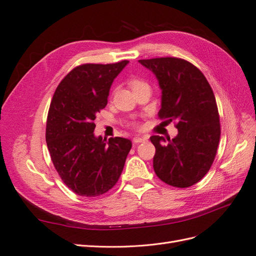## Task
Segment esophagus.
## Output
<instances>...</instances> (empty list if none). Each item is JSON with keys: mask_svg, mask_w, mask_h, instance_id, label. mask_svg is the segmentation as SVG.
Wrapping results in <instances>:
<instances>
[{"mask_svg": "<svg viewBox=\"0 0 256 256\" xmlns=\"http://www.w3.org/2000/svg\"><path fill=\"white\" fill-rule=\"evenodd\" d=\"M145 141H147V138H144V136H136V138H134V142L136 144L143 143V142H145Z\"/></svg>", "mask_w": 256, "mask_h": 256, "instance_id": "1", "label": "esophagus"}]
</instances>
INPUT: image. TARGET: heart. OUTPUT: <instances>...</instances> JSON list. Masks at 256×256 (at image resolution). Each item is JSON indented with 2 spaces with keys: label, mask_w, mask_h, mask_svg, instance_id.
I'll return each instance as SVG.
<instances>
[{
  "label": "heart",
  "mask_w": 256,
  "mask_h": 256,
  "mask_svg": "<svg viewBox=\"0 0 256 256\" xmlns=\"http://www.w3.org/2000/svg\"><path fill=\"white\" fill-rule=\"evenodd\" d=\"M129 86L131 88V90H136L138 88L146 86V83L143 82L140 79H132V80H130V82H129Z\"/></svg>",
  "instance_id": "obj_1"
}]
</instances>
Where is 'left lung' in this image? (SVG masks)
I'll use <instances>...</instances> for the list:
<instances>
[{
  "label": "left lung",
  "mask_w": 256,
  "mask_h": 256,
  "mask_svg": "<svg viewBox=\"0 0 256 256\" xmlns=\"http://www.w3.org/2000/svg\"><path fill=\"white\" fill-rule=\"evenodd\" d=\"M154 74L161 90L160 118L177 122L174 138L150 136L156 147L154 173L162 182L187 188L206 175L220 141V120L214 92L204 74L176 58L140 60Z\"/></svg>",
  "instance_id": "1"
}]
</instances>
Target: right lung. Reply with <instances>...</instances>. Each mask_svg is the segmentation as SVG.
I'll use <instances>...</instances> for the list:
<instances>
[{
  "instance_id": "right-lung-1",
  "label": "right lung",
  "mask_w": 256,
  "mask_h": 256,
  "mask_svg": "<svg viewBox=\"0 0 256 256\" xmlns=\"http://www.w3.org/2000/svg\"><path fill=\"white\" fill-rule=\"evenodd\" d=\"M84 64L62 80L48 113L46 141L62 180L81 196H98L118 182L131 150L128 138L96 136V114L108 104L114 79L128 65Z\"/></svg>"
}]
</instances>
